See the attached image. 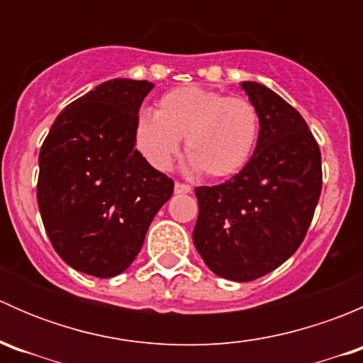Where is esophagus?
<instances>
[{
    "label": "esophagus",
    "instance_id": "34e87169",
    "mask_svg": "<svg viewBox=\"0 0 363 363\" xmlns=\"http://www.w3.org/2000/svg\"><path fill=\"white\" fill-rule=\"evenodd\" d=\"M174 191L177 193V195H188V193H191V186L182 184V182H175Z\"/></svg>",
    "mask_w": 363,
    "mask_h": 363
}]
</instances>
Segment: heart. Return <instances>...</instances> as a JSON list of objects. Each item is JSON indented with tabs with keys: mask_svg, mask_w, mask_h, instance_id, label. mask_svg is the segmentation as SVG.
<instances>
[{
	"mask_svg": "<svg viewBox=\"0 0 363 363\" xmlns=\"http://www.w3.org/2000/svg\"><path fill=\"white\" fill-rule=\"evenodd\" d=\"M262 119L252 101L199 86H181L160 98L156 113L142 112L135 144L156 170L167 172L184 138L186 170L228 179L250 163Z\"/></svg>",
	"mask_w": 363,
	"mask_h": 363,
	"instance_id": "obj_1",
	"label": "heart"
}]
</instances>
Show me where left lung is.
<instances>
[{"instance_id": "8db88e82", "label": "left lung", "mask_w": 363, "mask_h": 363, "mask_svg": "<svg viewBox=\"0 0 363 363\" xmlns=\"http://www.w3.org/2000/svg\"><path fill=\"white\" fill-rule=\"evenodd\" d=\"M262 119L246 168L200 186L193 242L205 265L230 281H255L298 250L321 193V152L303 117L258 82L240 84Z\"/></svg>"}]
</instances>
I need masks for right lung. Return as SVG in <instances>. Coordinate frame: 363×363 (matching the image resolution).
Returning <instances> with one entry per match:
<instances>
[{
    "label": "right lung",
    "instance_id": "obj_1",
    "mask_svg": "<svg viewBox=\"0 0 363 363\" xmlns=\"http://www.w3.org/2000/svg\"><path fill=\"white\" fill-rule=\"evenodd\" d=\"M155 84L113 79L68 105L40 149L36 199L57 255L113 277L137 258L174 181L135 149L138 108Z\"/></svg>",
    "mask_w": 363,
    "mask_h": 363
}]
</instances>
